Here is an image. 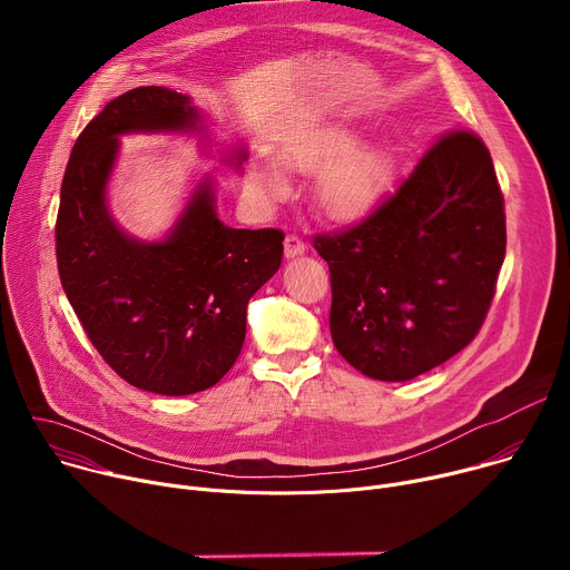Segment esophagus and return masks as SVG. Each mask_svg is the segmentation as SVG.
Here are the masks:
<instances>
[{"label": "esophagus", "mask_w": 570, "mask_h": 570, "mask_svg": "<svg viewBox=\"0 0 570 570\" xmlns=\"http://www.w3.org/2000/svg\"><path fill=\"white\" fill-rule=\"evenodd\" d=\"M304 250H306V246L297 234H286V238H284V257L286 259L299 257V255H304Z\"/></svg>", "instance_id": "1"}]
</instances>
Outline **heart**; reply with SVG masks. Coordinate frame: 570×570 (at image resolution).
Returning <instances> with one entry per match:
<instances>
[{"instance_id": "heart-1", "label": "heart", "mask_w": 570, "mask_h": 570, "mask_svg": "<svg viewBox=\"0 0 570 570\" xmlns=\"http://www.w3.org/2000/svg\"><path fill=\"white\" fill-rule=\"evenodd\" d=\"M293 167L306 174H317L315 203L336 218L354 220L363 216L379 198L387 161L372 146H356V135L345 128H330L291 150ZM268 189L277 187V178L268 171L255 174Z\"/></svg>"}]
</instances>
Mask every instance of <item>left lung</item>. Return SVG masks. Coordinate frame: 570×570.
<instances>
[{
	"mask_svg": "<svg viewBox=\"0 0 570 570\" xmlns=\"http://www.w3.org/2000/svg\"><path fill=\"white\" fill-rule=\"evenodd\" d=\"M341 356L379 381L415 379L480 332L505 259V207L490 150L469 130L438 139L363 220L317 234Z\"/></svg>",
	"mask_w": 570,
	"mask_h": 570,
	"instance_id": "8db88e82",
	"label": "left lung"
}]
</instances>
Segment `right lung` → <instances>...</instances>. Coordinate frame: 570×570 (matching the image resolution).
Instances as JSON below:
<instances>
[{
  "instance_id": "1",
  "label": "right lung",
  "mask_w": 570,
  "mask_h": 570,
  "mask_svg": "<svg viewBox=\"0 0 570 570\" xmlns=\"http://www.w3.org/2000/svg\"><path fill=\"white\" fill-rule=\"evenodd\" d=\"M191 99L135 88L112 99L76 139L56 220L65 295L104 361L130 385L183 396L216 385L246 341L250 297L279 271L284 232L234 229L203 178L159 240L126 234L108 209L119 137L203 132ZM240 167L246 148L225 157Z\"/></svg>"
}]
</instances>
